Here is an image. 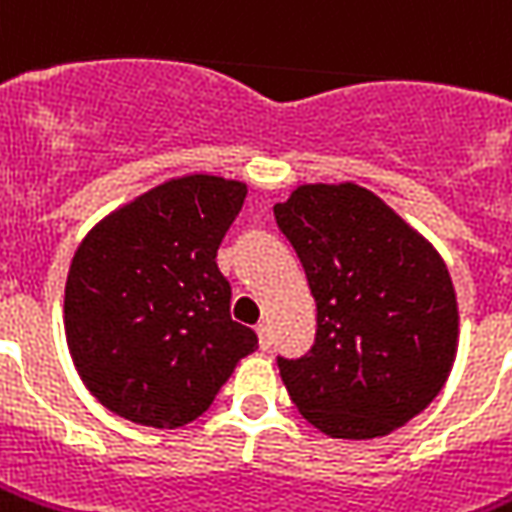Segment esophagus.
Instances as JSON below:
<instances>
[{"mask_svg": "<svg viewBox=\"0 0 512 512\" xmlns=\"http://www.w3.org/2000/svg\"><path fill=\"white\" fill-rule=\"evenodd\" d=\"M257 342H260L263 350H269L271 347V328L266 325V322H260V325H257Z\"/></svg>", "mask_w": 512, "mask_h": 512, "instance_id": "esophagus-1", "label": "esophagus"}]
</instances>
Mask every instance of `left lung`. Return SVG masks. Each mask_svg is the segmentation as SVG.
<instances>
[{"mask_svg": "<svg viewBox=\"0 0 512 512\" xmlns=\"http://www.w3.org/2000/svg\"><path fill=\"white\" fill-rule=\"evenodd\" d=\"M316 300V339L277 356L300 415L339 440L384 437L429 406L457 356V294L426 238L358 184L274 204Z\"/></svg>", "mask_w": 512, "mask_h": 512, "instance_id": "1", "label": "left lung"}]
</instances>
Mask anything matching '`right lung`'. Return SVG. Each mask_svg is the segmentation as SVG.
Segmentation results:
<instances>
[{"label":"right lung","instance_id":"right-lung-1","mask_svg":"<svg viewBox=\"0 0 512 512\" xmlns=\"http://www.w3.org/2000/svg\"><path fill=\"white\" fill-rule=\"evenodd\" d=\"M246 184L193 173L114 210L72 257L64 328L83 384L109 412L179 429L210 409L255 330L229 316L215 255Z\"/></svg>","mask_w":512,"mask_h":512}]
</instances>
